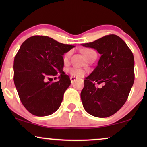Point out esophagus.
Segmentation results:
<instances>
[{
	"mask_svg": "<svg viewBox=\"0 0 147 147\" xmlns=\"http://www.w3.org/2000/svg\"><path fill=\"white\" fill-rule=\"evenodd\" d=\"M76 79H77V78H76L75 76H70V80H71V84H73Z\"/></svg>",
	"mask_w": 147,
	"mask_h": 147,
	"instance_id": "obj_1",
	"label": "esophagus"
}]
</instances>
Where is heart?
<instances>
[{
    "label": "heart",
    "mask_w": 147,
    "mask_h": 147,
    "mask_svg": "<svg viewBox=\"0 0 147 147\" xmlns=\"http://www.w3.org/2000/svg\"><path fill=\"white\" fill-rule=\"evenodd\" d=\"M94 52H95L94 50L90 49H87L84 50L83 53L84 56H85L86 58H88L92 53H94ZM71 53L72 52L71 51H69L65 54V55H64V60H65V61H67V60L69 59L70 56L71 55ZM69 72L71 75L75 76H78V77H80V76H83L84 74L83 70H82L81 69H80V68H78V67L71 68V69H69Z\"/></svg>",
    "instance_id": "obj_1"
}]
</instances>
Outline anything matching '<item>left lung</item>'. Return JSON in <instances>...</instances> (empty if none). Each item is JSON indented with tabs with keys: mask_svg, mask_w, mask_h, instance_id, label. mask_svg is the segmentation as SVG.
<instances>
[{
	"mask_svg": "<svg viewBox=\"0 0 147 147\" xmlns=\"http://www.w3.org/2000/svg\"><path fill=\"white\" fill-rule=\"evenodd\" d=\"M101 55L98 65L86 78L81 99L91 115L106 118L113 115L125 104L134 81V60L131 50L116 35H106L92 43L82 44ZM94 81L104 82L102 88Z\"/></svg>",
	"mask_w": 147,
	"mask_h": 147,
	"instance_id": "8db88e82",
	"label": "left lung"
}]
</instances>
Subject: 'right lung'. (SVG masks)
<instances>
[{
  "label": "right lung",
  "mask_w": 147,
  "mask_h": 147,
  "mask_svg": "<svg viewBox=\"0 0 147 147\" xmlns=\"http://www.w3.org/2000/svg\"><path fill=\"white\" fill-rule=\"evenodd\" d=\"M74 47L41 35L22 43L14 60L13 80L20 100L30 113L46 116L59 108L71 84L63 71V55ZM55 75L60 80L51 83L50 76Z\"/></svg>",
  "instance_id": "add662e5"
}]
</instances>
